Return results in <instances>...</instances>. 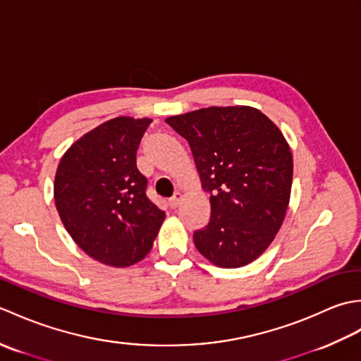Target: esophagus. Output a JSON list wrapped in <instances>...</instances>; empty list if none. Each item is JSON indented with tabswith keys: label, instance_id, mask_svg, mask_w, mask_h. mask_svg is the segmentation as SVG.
I'll use <instances>...</instances> for the list:
<instances>
[{
	"label": "esophagus",
	"instance_id": "esophagus-1",
	"mask_svg": "<svg viewBox=\"0 0 361 361\" xmlns=\"http://www.w3.org/2000/svg\"><path fill=\"white\" fill-rule=\"evenodd\" d=\"M181 200H183V194L181 192H175L173 194V197L171 198V200H169V204H171V208H176V206H178L180 203H181Z\"/></svg>",
	"mask_w": 361,
	"mask_h": 361
}]
</instances>
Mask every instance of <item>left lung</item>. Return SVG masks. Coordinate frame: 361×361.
Instances as JSON below:
<instances>
[{
    "instance_id": "obj_1",
    "label": "left lung",
    "mask_w": 361,
    "mask_h": 361,
    "mask_svg": "<svg viewBox=\"0 0 361 361\" xmlns=\"http://www.w3.org/2000/svg\"><path fill=\"white\" fill-rule=\"evenodd\" d=\"M188 140L211 219L194 243L211 264L239 268L278 234L290 202L293 157L282 132L247 105L209 106L167 118Z\"/></svg>"
}]
</instances>
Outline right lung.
<instances>
[{
    "instance_id": "right-lung-1",
    "label": "right lung",
    "mask_w": 361,
    "mask_h": 361,
    "mask_svg": "<svg viewBox=\"0 0 361 361\" xmlns=\"http://www.w3.org/2000/svg\"><path fill=\"white\" fill-rule=\"evenodd\" d=\"M152 119L119 116L79 137L65 152L54 180V200L73 240L90 257L124 268L153 247L166 219L147 195L136 150Z\"/></svg>"
}]
</instances>
